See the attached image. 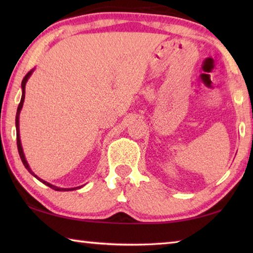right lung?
<instances>
[{
  "label": "right lung",
  "mask_w": 253,
  "mask_h": 253,
  "mask_svg": "<svg viewBox=\"0 0 253 253\" xmlns=\"http://www.w3.org/2000/svg\"><path fill=\"white\" fill-rule=\"evenodd\" d=\"M32 71L33 70H31V71H29L27 75H25V77L23 78V80H22V84H21V85H22V97H21V101H20V104H19V107H18V110H16V117H15V127H16V145H18V151H19V154H20V157H21V161H22V163H23V165L25 166V169H27L30 173H31L34 177H37L38 179H39L40 182H42L43 184H45L46 186H49V187H51L52 188V190H54V191H71V190H77V188H80L81 186H78V187H74V188H61V187H58V186H54V185H52V184H50V183H48V182H45V181H43V179H41V178H39L37 176L36 174H34L32 170H31V169H30V166H29V164H28V162H27V160H25V157H24V154H23V149H22V146H21V140H20V134H19V117H20V111H21V109H22V106H23V101H24V97H25V84H27V81H28V79H29V77L31 76V74H32Z\"/></svg>",
  "instance_id": "obj_1"
}]
</instances>
